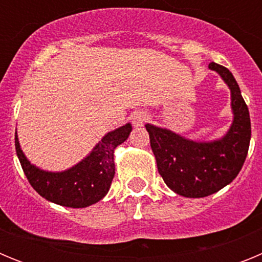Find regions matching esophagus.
<instances>
[{
    "instance_id": "34e87169",
    "label": "esophagus",
    "mask_w": 262,
    "mask_h": 262,
    "mask_svg": "<svg viewBox=\"0 0 262 262\" xmlns=\"http://www.w3.org/2000/svg\"><path fill=\"white\" fill-rule=\"evenodd\" d=\"M148 118H149V117H148L147 113H144V111H138V113H135V114L133 115L131 120H133L134 126L140 127V126H143L145 122H147Z\"/></svg>"
}]
</instances>
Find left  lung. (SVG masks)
Wrapping results in <instances>:
<instances>
[{
	"instance_id": "8db88e82",
	"label": "left lung",
	"mask_w": 262,
	"mask_h": 262,
	"mask_svg": "<svg viewBox=\"0 0 262 262\" xmlns=\"http://www.w3.org/2000/svg\"><path fill=\"white\" fill-rule=\"evenodd\" d=\"M209 68L217 72L231 89L233 122L226 136L215 142L198 143L166 128L145 124L164 182L187 198L211 195L232 182L242 170L251 142L248 106L235 77L216 62H210Z\"/></svg>"
}]
</instances>
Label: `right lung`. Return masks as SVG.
I'll list each match as a JSON object with an SVG mask.
<instances>
[{"instance_id":"1","label":"right lung","mask_w":262,"mask_h":262,"mask_svg":"<svg viewBox=\"0 0 262 262\" xmlns=\"http://www.w3.org/2000/svg\"><path fill=\"white\" fill-rule=\"evenodd\" d=\"M129 123L108 133L77 165L66 172H46L31 165L19 147L15 135V151L30 185L50 202L81 209L97 203L107 194L115 174L114 149L127 140Z\"/></svg>"}]
</instances>
